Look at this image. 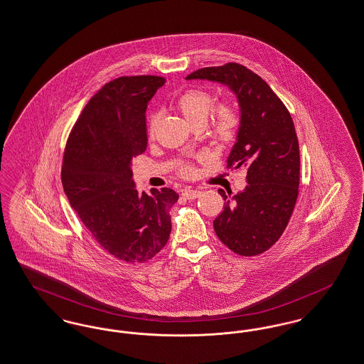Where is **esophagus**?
Instances as JSON below:
<instances>
[{"instance_id":"1","label":"esophagus","mask_w":364,"mask_h":364,"mask_svg":"<svg viewBox=\"0 0 364 364\" xmlns=\"http://www.w3.org/2000/svg\"><path fill=\"white\" fill-rule=\"evenodd\" d=\"M200 193H202V191H200V189H183V196H184V198H187V199H196V198H199V196H200Z\"/></svg>"}]
</instances>
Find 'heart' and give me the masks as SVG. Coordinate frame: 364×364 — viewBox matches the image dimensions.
Segmentation results:
<instances>
[{"mask_svg":"<svg viewBox=\"0 0 364 364\" xmlns=\"http://www.w3.org/2000/svg\"><path fill=\"white\" fill-rule=\"evenodd\" d=\"M214 105V97L210 92L200 89H188L183 92L177 100L176 107L184 115L192 126H203L211 112L210 136L219 146L233 144L238 135L241 126V117L233 102L223 100ZM160 117L157 112H151L147 117V135L153 138L159 124ZM191 172L188 165L181 166V173L188 175Z\"/></svg>","mask_w":364,"mask_h":364,"instance_id":"b5f03b06","label":"heart"}]
</instances>
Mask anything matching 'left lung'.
<instances>
[{"label":"left lung","instance_id":"1","mask_svg":"<svg viewBox=\"0 0 364 364\" xmlns=\"http://www.w3.org/2000/svg\"><path fill=\"white\" fill-rule=\"evenodd\" d=\"M196 78L228 85L240 102L241 126L228 169H245L247 186L234 196L218 189L225 210L214 230L234 253L257 256L280 238L296 203L301 161L292 117L262 77L240 63L187 75Z\"/></svg>","mask_w":364,"mask_h":364}]
</instances>
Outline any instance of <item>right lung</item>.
I'll use <instances>...</instances> for the list:
<instances>
[{
    "instance_id": "obj_1",
    "label": "right lung",
    "mask_w": 364,
    "mask_h": 364,
    "mask_svg": "<svg viewBox=\"0 0 364 364\" xmlns=\"http://www.w3.org/2000/svg\"><path fill=\"white\" fill-rule=\"evenodd\" d=\"M165 78L119 77L87 102L69 134L62 186L95 241L112 257L149 262L166 245L169 208L178 195L171 188L138 191L131 161L147 146L146 108Z\"/></svg>"
}]
</instances>
